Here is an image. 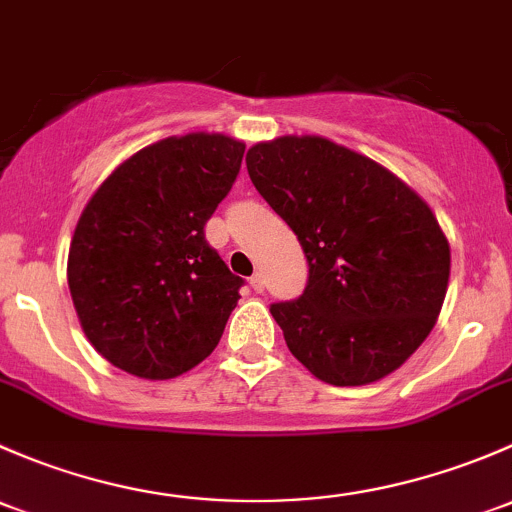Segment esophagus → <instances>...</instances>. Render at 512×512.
I'll use <instances>...</instances> for the list:
<instances>
[{
	"label": "esophagus",
	"instance_id": "obj_1",
	"mask_svg": "<svg viewBox=\"0 0 512 512\" xmlns=\"http://www.w3.org/2000/svg\"><path fill=\"white\" fill-rule=\"evenodd\" d=\"M251 288H254L256 293H263V291H266V276H263L261 271L254 273V278H251Z\"/></svg>",
	"mask_w": 512,
	"mask_h": 512
}]
</instances>
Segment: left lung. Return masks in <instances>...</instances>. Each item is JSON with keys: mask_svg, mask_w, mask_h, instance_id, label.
<instances>
[{"mask_svg": "<svg viewBox=\"0 0 512 512\" xmlns=\"http://www.w3.org/2000/svg\"><path fill=\"white\" fill-rule=\"evenodd\" d=\"M246 170L308 258L303 295L271 305L295 360L335 387L399 370L449 288V239L429 204L387 167L320 135L258 142Z\"/></svg>", "mask_w": 512, "mask_h": 512, "instance_id": "obj_1", "label": "left lung"}]
</instances>
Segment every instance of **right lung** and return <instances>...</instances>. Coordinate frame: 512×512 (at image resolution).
Returning <instances> with one entry per match:
<instances>
[{
	"instance_id": "add662e5",
	"label": "right lung",
	"mask_w": 512,
	"mask_h": 512,
	"mask_svg": "<svg viewBox=\"0 0 512 512\" xmlns=\"http://www.w3.org/2000/svg\"><path fill=\"white\" fill-rule=\"evenodd\" d=\"M246 145L189 133L115 167L78 219L68 288L91 345L118 370L172 379L219 345L239 276L204 239Z\"/></svg>"
}]
</instances>
